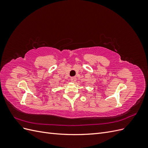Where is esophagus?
I'll use <instances>...</instances> for the list:
<instances>
[{
	"instance_id": "esophagus-1",
	"label": "esophagus",
	"mask_w": 148,
	"mask_h": 148,
	"mask_svg": "<svg viewBox=\"0 0 148 148\" xmlns=\"http://www.w3.org/2000/svg\"><path fill=\"white\" fill-rule=\"evenodd\" d=\"M70 80H71V82L75 83L76 81H77V78H76V77H71Z\"/></svg>"
}]
</instances>
